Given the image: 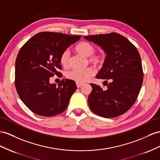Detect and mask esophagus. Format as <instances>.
I'll list each match as a JSON object with an SVG mask.
<instances>
[{"label": "esophagus", "mask_w": 160, "mask_h": 160, "mask_svg": "<svg viewBox=\"0 0 160 160\" xmlns=\"http://www.w3.org/2000/svg\"><path fill=\"white\" fill-rule=\"evenodd\" d=\"M83 85V84H81V83H78V82H76V86H77V87L78 88H80V87H81Z\"/></svg>", "instance_id": "esophagus-1"}]
</instances>
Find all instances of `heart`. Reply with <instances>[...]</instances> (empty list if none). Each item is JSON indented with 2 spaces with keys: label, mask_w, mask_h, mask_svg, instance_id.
<instances>
[{
  "label": "heart",
  "mask_w": 160,
  "mask_h": 160,
  "mask_svg": "<svg viewBox=\"0 0 160 160\" xmlns=\"http://www.w3.org/2000/svg\"><path fill=\"white\" fill-rule=\"evenodd\" d=\"M75 50L82 55L88 57L90 63L101 66L105 61V55L103 52H95V47L92 44L88 42H81L76 45ZM59 61L62 66L67 68L70 65V52L68 50L62 52ZM95 73V71L92 68H87L84 69H73L66 73L68 79L73 80L78 83L83 84L87 82Z\"/></svg>",
  "instance_id": "obj_1"
}]
</instances>
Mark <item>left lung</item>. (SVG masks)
<instances>
[{
  "label": "left lung",
  "instance_id": "left-lung-1",
  "mask_svg": "<svg viewBox=\"0 0 160 160\" xmlns=\"http://www.w3.org/2000/svg\"><path fill=\"white\" fill-rule=\"evenodd\" d=\"M84 38L99 45L107 54L96 78L103 79L108 89L91 84L90 109L106 118L121 116L134 105L141 91L143 71L140 54L133 44L116 32Z\"/></svg>",
  "mask_w": 160,
  "mask_h": 160
}]
</instances>
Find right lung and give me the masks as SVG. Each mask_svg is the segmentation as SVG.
I'll use <instances>...</instances> for the list:
<instances>
[{"label":"right lung","instance_id":"add662e5","mask_svg":"<svg viewBox=\"0 0 160 160\" xmlns=\"http://www.w3.org/2000/svg\"><path fill=\"white\" fill-rule=\"evenodd\" d=\"M80 36L42 32L28 40L15 61V84L19 97L32 112L51 117L66 109L77 89L74 81L62 80L57 86L50 78L60 76V55Z\"/></svg>","mask_w":160,"mask_h":160}]
</instances>
